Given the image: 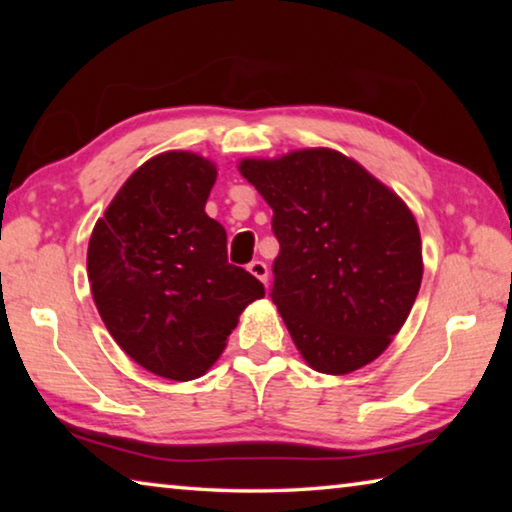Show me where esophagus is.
Listing matches in <instances>:
<instances>
[{
    "label": "esophagus",
    "mask_w": 512,
    "mask_h": 512,
    "mask_svg": "<svg viewBox=\"0 0 512 512\" xmlns=\"http://www.w3.org/2000/svg\"><path fill=\"white\" fill-rule=\"evenodd\" d=\"M248 271L253 273L257 280H262L264 284L268 282V266H266V262H262V259H255V262H250Z\"/></svg>",
    "instance_id": "obj_1"
}]
</instances>
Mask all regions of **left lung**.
I'll return each instance as SVG.
<instances>
[{"label": "left lung", "mask_w": 512, "mask_h": 512, "mask_svg": "<svg viewBox=\"0 0 512 512\" xmlns=\"http://www.w3.org/2000/svg\"><path fill=\"white\" fill-rule=\"evenodd\" d=\"M241 176L273 207L271 298L311 368L348 375L400 332L422 282L409 207L339 151L244 160Z\"/></svg>", "instance_id": "left-lung-1"}]
</instances>
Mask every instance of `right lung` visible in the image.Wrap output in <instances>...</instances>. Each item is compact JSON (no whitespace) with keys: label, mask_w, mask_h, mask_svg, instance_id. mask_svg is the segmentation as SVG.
<instances>
[{"label":"right lung","mask_w":512,"mask_h":512,"mask_svg":"<svg viewBox=\"0 0 512 512\" xmlns=\"http://www.w3.org/2000/svg\"><path fill=\"white\" fill-rule=\"evenodd\" d=\"M216 167L169 151L144 162L97 221L88 246L94 305L128 357L189 381L219 359L264 284L228 262L225 230L205 214Z\"/></svg>","instance_id":"add662e5"}]
</instances>
